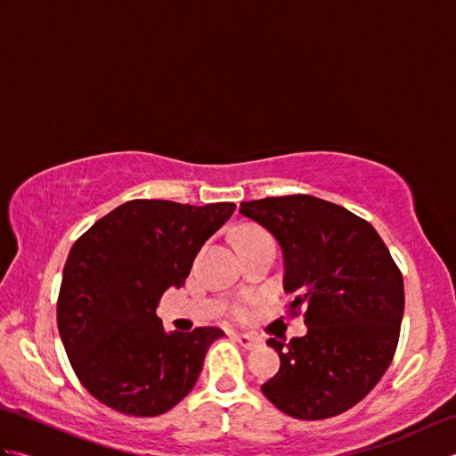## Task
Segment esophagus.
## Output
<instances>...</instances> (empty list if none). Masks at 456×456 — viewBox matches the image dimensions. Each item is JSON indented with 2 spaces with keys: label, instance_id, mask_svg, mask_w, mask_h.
Instances as JSON below:
<instances>
[{
  "label": "esophagus",
  "instance_id": "1",
  "mask_svg": "<svg viewBox=\"0 0 456 456\" xmlns=\"http://www.w3.org/2000/svg\"><path fill=\"white\" fill-rule=\"evenodd\" d=\"M235 338H237V343L243 346V348H247V351H250V348H255V346H258V338H255V337H250V335H243V333H237L235 335Z\"/></svg>",
  "mask_w": 456,
  "mask_h": 456
}]
</instances>
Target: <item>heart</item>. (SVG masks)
I'll use <instances>...</instances> for the list:
<instances>
[{"label": "heart", "instance_id": "obj_1", "mask_svg": "<svg viewBox=\"0 0 456 456\" xmlns=\"http://www.w3.org/2000/svg\"><path fill=\"white\" fill-rule=\"evenodd\" d=\"M255 239H268L265 233H256V231H248L243 237H240V243H245V240H255ZM250 314V307L248 304H240L235 307V315L239 319H245Z\"/></svg>", "mask_w": 456, "mask_h": 456}]
</instances>
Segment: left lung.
Returning <instances> with one entry per match:
<instances>
[{"label":"left lung","instance_id":"8db88e82","mask_svg":"<svg viewBox=\"0 0 456 456\" xmlns=\"http://www.w3.org/2000/svg\"><path fill=\"white\" fill-rule=\"evenodd\" d=\"M284 256L289 315L307 333L268 338L280 370L260 386L280 411L327 419L351 410L388 370L400 338L403 278L370 223L305 193L240 203Z\"/></svg>","mask_w":456,"mask_h":456}]
</instances>
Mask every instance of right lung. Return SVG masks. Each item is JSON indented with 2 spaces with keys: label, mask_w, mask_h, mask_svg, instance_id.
Instances as JSON below:
<instances>
[{
  "label": "right lung",
  "mask_w": 456,
  "mask_h": 456,
  "mask_svg": "<svg viewBox=\"0 0 456 456\" xmlns=\"http://www.w3.org/2000/svg\"><path fill=\"white\" fill-rule=\"evenodd\" d=\"M235 203L133 200L95 221L64 265L56 322L76 376L108 408L154 418L196 386L217 327L167 333L162 294L183 286L201 245Z\"/></svg>",
  "instance_id": "obj_1"
}]
</instances>
